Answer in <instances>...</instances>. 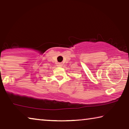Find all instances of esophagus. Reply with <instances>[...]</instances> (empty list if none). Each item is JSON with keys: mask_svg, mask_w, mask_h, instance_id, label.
<instances>
[{"mask_svg": "<svg viewBox=\"0 0 129 129\" xmlns=\"http://www.w3.org/2000/svg\"><path fill=\"white\" fill-rule=\"evenodd\" d=\"M57 66L61 67V66H63V64L61 63H57Z\"/></svg>", "mask_w": 129, "mask_h": 129, "instance_id": "1", "label": "esophagus"}]
</instances>
